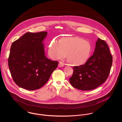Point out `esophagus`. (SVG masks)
I'll list each match as a JSON object with an SVG mask.
<instances>
[{"mask_svg": "<svg viewBox=\"0 0 122 122\" xmlns=\"http://www.w3.org/2000/svg\"><path fill=\"white\" fill-rule=\"evenodd\" d=\"M63 66H64V64L62 62H60L59 63V65H58V67H62Z\"/></svg>", "mask_w": 122, "mask_h": 122, "instance_id": "esophagus-1", "label": "esophagus"}]
</instances>
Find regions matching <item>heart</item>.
Returning a JSON list of instances; mask_svg holds the SVG:
<instances>
[{
  "instance_id": "b5f03b06",
  "label": "heart",
  "mask_w": 122,
  "mask_h": 122,
  "mask_svg": "<svg viewBox=\"0 0 122 122\" xmlns=\"http://www.w3.org/2000/svg\"><path fill=\"white\" fill-rule=\"evenodd\" d=\"M91 50L89 42L78 37L62 38L60 42L54 40L51 43L48 52L54 59H60L66 54L67 59L72 64H80L88 58Z\"/></svg>"
}]
</instances>
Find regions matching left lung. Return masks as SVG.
<instances>
[{"label":"left lung","instance_id":"8db88e82","mask_svg":"<svg viewBox=\"0 0 122 122\" xmlns=\"http://www.w3.org/2000/svg\"><path fill=\"white\" fill-rule=\"evenodd\" d=\"M112 61V56L107 44L98 38L93 55L85 64L73 67L70 83L73 87L83 91L92 90L99 87L107 78Z\"/></svg>","mask_w":122,"mask_h":122}]
</instances>
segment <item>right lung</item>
I'll list each match as a JSON object with an SVG mask.
<instances>
[{
  "label": "right lung",
  "mask_w": 122,
  "mask_h": 122,
  "mask_svg": "<svg viewBox=\"0 0 122 122\" xmlns=\"http://www.w3.org/2000/svg\"><path fill=\"white\" fill-rule=\"evenodd\" d=\"M47 32H27L14 41L10 48L8 66L12 78L19 87L37 90L49 80L58 61L46 57L44 39Z\"/></svg>",
  "instance_id": "add662e5"
}]
</instances>
